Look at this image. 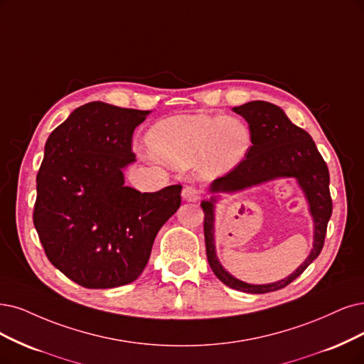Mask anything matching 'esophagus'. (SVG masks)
Listing matches in <instances>:
<instances>
[{
	"label": "esophagus",
	"instance_id": "esophagus-1",
	"mask_svg": "<svg viewBox=\"0 0 364 364\" xmlns=\"http://www.w3.org/2000/svg\"><path fill=\"white\" fill-rule=\"evenodd\" d=\"M181 195H183V199L187 200V203H196V200L200 199V191L193 186H186Z\"/></svg>",
	"mask_w": 364,
	"mask_h": 364
}]
</instances>
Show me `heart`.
Wrapping results in <instances>:
<instances>
[{
  "label": "heart",
  "mask_w": 364,
  "mask_h": 364,
  "mask_svg": "<svg viewBox=\"0 0 364 364\" xmlns=\"http://www.w3.org/2000/svg\"><path fill=\"white\" fill-rule=\"evenodd\" d=\"M153 156L175 168L198 161L204 175H220L238 166L249 153V127L232 117L180 115L157 123L148 132Z\"/></svg>",
  "instance_id": "1"
}]
</instances>
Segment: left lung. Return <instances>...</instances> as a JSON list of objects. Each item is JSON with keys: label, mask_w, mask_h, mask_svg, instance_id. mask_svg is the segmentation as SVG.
Returning <instances> with one entry per match:
<instances>
[{"label": "left lung", "mask_w": 364, "mask_h": 364, "mask_svg": "<svg viewBox=\"0 0 364 364\" xmlns=\"http://www.w3.org/2000/svg\"><path fill=\"white\" fill-rule=\"evenodd\" d=\"M232 111L247 121L252 146L238 166L211 183L208 189L211 198L200 203L204 210L207 259L213 273L226 287L250 294L273 292L285 288L297 279L318 258L324 246L327 223L333 211L328 189L330 173L311 134L295 126L282 107L268 102L253 100L232 107ZM277 178H295L305 193L314 220L313 250L305 262L288 278L273 284H247L228 274L217 258L213 240L215 204L220 193H236Z\"/></svg>", "instance_id": "1"}]
</instances>
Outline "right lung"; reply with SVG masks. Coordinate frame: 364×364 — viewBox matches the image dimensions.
Instances as JSON below:
<instances>
[{"mask_svg": "<svg viewBox=\"0 0 364 364\" xmlns=\"http://www.w3.org/2000/svg\"><path fill=\"white\" fill-rule=\"evenodd\" d=\"M151 111L79 106L53 130L37 173L33 220L50 264L90 289L136 280L154 238L181 204V186L141 193L124 184L133 132Z\"/></svg>", "mask_w": 364, "mask_h": 364, "instance_id": "1", "label": "right lung"}]
</instances>
